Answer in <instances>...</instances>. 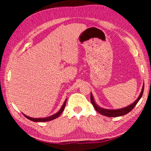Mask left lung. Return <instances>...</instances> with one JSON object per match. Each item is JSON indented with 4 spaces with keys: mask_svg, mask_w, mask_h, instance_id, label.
I'll use <instances>...</instances> for the list:
<instances>
[{
    "mask_svg": "<svg viewBox=\"0 0 151 151\" xmlns=\"http://www.w3.org/2000/svg\"><path fill=\"white\" fill-rule=\"evenodd\" d=\"M143 91H144V85L142 86L141 92H140V95L138 97V99L135 101L133 103H132L130 105L125 106L124 108H121V109H103L102 107L99 106V105H97V104L95 103L94 101V97L93 96L92 93H91V103L93 104L94 108L95 109L96 111L99 112L101 114H103L104 116H106L109 117H116V116H121L122 115H125L127 113H129L130 111H131L132 109H133L134 107L136 106V104H137L138 102L139 101V100L141 98L143 94Z\"/></svg>",
    "mask_w": 151,
    "mask_h": 151,
    "instance_id": "8db88e82",
    "label": "left lung"
}]
</instances>
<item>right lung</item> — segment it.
<instances>
[{
	"label": "right lung",
	"instance_id": "right-lung-1",
	"mask_svg": "<svg viewBox=\"0 0 151 151\" xmlns=\"http://www.w3.org/2000/svg\"><path fill=\"white\" fill-rule=\"evenodd\" d=\"M66 101H67V99H66L65 101L64 102L63 106H61V108L60 109L59 111H58V112H57V113L55 114H52V115H51L50 116L45 117V118H32V117H30V116H28L27 115H25V114H24L23 113H22V114H24V116L26 117L27 119H29V120H30V121H32L33 122H47V121H52V120H53V119H55L58 118V117L60 115V114L62 113L63 111H64V109H65Z\"/></svg>",
	"mask_w": 151,
	"mask_h": 151
}]
</instances>
